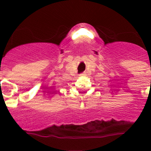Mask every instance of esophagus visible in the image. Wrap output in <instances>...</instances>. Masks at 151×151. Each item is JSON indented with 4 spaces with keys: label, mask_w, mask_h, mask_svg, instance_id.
<instances>
[{
    "label": "esophagus",
    "mask_w": 151,
    "mask_h": 151,
    "mask_svg": "<svg viewBox=\"0 0 151 151\" xmlns=\"http://www.w3.org/2000/svg\"><path fill=\"white\" fill-rule=\"evenodd\" d=\"M85 74H85V72H84V73H82V74H80V76H84V75H85Z\"/></svg>",
    "instance_id": "esophagus-1"
}]
</instances>
